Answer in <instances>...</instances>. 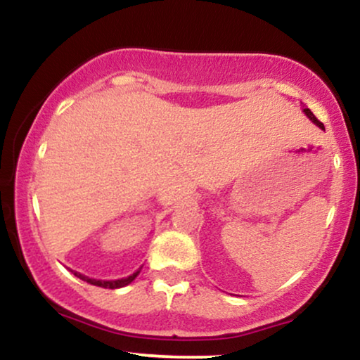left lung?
<instances>
[{
  "mask_svg": "<svg viewBox=\"0 0 360 360\" xmlns=\"http://www.w3.org/2000/svg\"><path fill=\"white\" fill-rule=\"evenodd\" d=\"M304 113H306V115H308V118L311 120V122H314V123H316V124H318V127L321 128V130H324V124H323V123H321V122H319V120L314 117V115H313V112H311V110H309V108H304Z\"/></svg>",
  "mask_w": 360,
  "mask_h": 360,
  "instance_id": "left-lung-1",
  "label": "left lung"
}]
</instances>
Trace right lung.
<instances>
[{"instance_id": "1", "label": "right lung", "mask_w": 360, "mask_h": 360, "mask_svg": "<svg viewBox=\"0 0 360 360\" xmlns=\"http://www.w3.org/2000/svg\"><path fill=\"white\" fill-rule=\"evenodd\" d=\"M140 270H141V268H140ZM140 270L135 271V273H133V275H130V276H127V278H122V280H112V281H102V280H95V278H89V276L82 275V273H77V271H74V275H75L77 278H80V280L87 281V283H90V285H95V286H102V288H110V290H115V288H122V286H127V285H130L131 281L135 280V278L138 276V273H140Z\"/></svg>"}]
</instances>
